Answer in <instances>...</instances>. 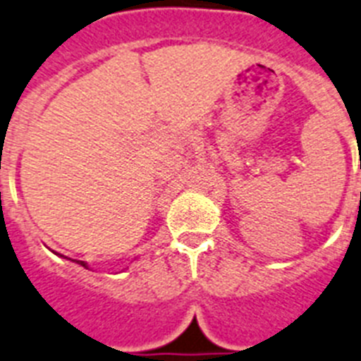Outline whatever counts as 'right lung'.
Here are the masks:
<instances>
[{
  "label": "right lung",
  "mask_w": 361,
  "mask_h": 361,
  "mask_svg": "<svg viewBox=\"0 0 361 361\" xmlns=\"http://www.w3.org/2000/svg\"><path fill=\"white\" fill-rule=\"evenodd\" d=\"M75 262H77V264H80V266H84V268H87V264L84 262V260H75Z\"/></svg>",
  "instance_id": "obj_1"
}]
</instances>
